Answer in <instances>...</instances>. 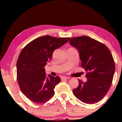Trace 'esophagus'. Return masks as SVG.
Listing matches in <instances>:
<instances>
[{"instance_id":"1","label":"esophagus","mask_w":122,"mask_h":122,"mask_svg":"<svg viewBox=\"0 0 122 122\" xmlns=\"http://www.w3.org/2000/svg\"><path fill=\"white\" fill-rule=\"evenodd\" d=\"M61 80H66V79H70L69 77H65V76H62L61 77Z\"/></svg>"}]
</instances>
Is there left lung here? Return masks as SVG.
Returning <instances> with one entry per match:
<instances>
[{
	"label": "left lung",
	"mask_w": 122,
	"mask_h": 122,
	"mask_svg": "<svg viewBox=\"0 0 122 122\" xmlns=\"http://www.w3.org/2000/svg\"><path fill=\"white\" fill-rule=\"evenodd\" d=\"M67 38L78 50L82 68L87 72V81L79 80L73 94L83 103L95 104L107 94L112 82L115 62L111 53L103 43L87 36Z\"/></svg>",
	"instance_id": "1"
}]
</instances>
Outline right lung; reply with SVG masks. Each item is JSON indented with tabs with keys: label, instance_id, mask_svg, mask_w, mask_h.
Listing matches in <instances>:
<instances>
[{
	"label": "right lung",
	"instance_id": "1",
	"mask_svg": "<svg viewBox=\"0 0 122 122\" xmlns=\"http://www.w3.org/2000/svg\"><path fill=\"white\" fill-rule=\"evenodd\" d=\"M68 41L66 38L45 36L35 39L22 50L16 63L18 84L22 93L37 104L45 103L54 95L59 76L46 75L45 66L52 58L54 50Z\"/></svg>",
	"mask_w": 122,
	"mask_h": 122
}]
</instances>
